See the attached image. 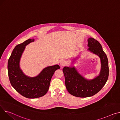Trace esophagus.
<instances>
[{
    "mask_svg": "<svg viewBox=\"0 0 120 120\" xmlns=\"http://www.w3.org/2000/svg\"><path fill=\"white\" fill-rule=\"evenodd\" d=\"M66 65V62L65 60H62L60 62V65L61 67H63L64 66H65Z\"/></svg>",
    "mask_w": 120,
    "mask_h": 120,
    "instance_id": "34e87169",
    "label": "esophagus"
}]
</instances>
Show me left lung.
<instances>
[{
	"label": "left lung",
	"mask_w": 120,
	"mask_h": 120,
	"mask_svg": "<svg viewBox=\"0 0 120 120\" xmlns=\"http://www.w3.org/2000/svg\"><path fill=\"white\" fill-rule=\"evenodd\" d=\"M88 50L100 58L101 69L99 75L89 81L78 73L74 67H65L63 69L67 90L71 94L79 98L91 97L99 92L106 84L109 75L108 59L100 43L92 38L88 39Z\"/></svg>",
	"instance_id": "8db88e82"
}]
</instances>
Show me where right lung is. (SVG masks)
Instances as JSON below:
<instances>
[{
    "label": "right lung",
    "mask_w": 120,
    "mask_h": 120,
    "mask_svg": "<svg viewBox=\"0 0 120 120\" xmlns=\"http://www.w3.org/2000/svg\"><path fill=\"white\" fill-rule=\"evenodd\" d=\"M34 39H29L16 46L8 62V75L11 85L20 94L28 98H36L44 95L49 90L51 80L56 70V65L45 68L38 76L31 78L24 74L19 67V62L26 46Z\"/></svg>",
    "instance_id": "obj_1"
}]
</instances>
